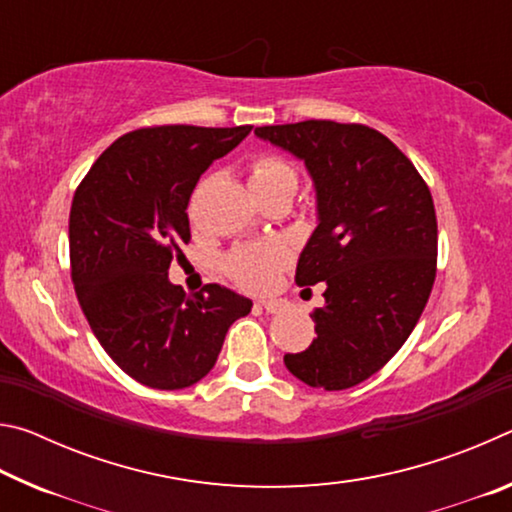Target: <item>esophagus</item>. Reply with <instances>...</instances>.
<instances>
[{
	"mask_svg": "<svg viewBox=\"0 0 512 512\" xmlns=\"http://www.w3.org/2000/svg\"><path fill=\"white\" fill-rule=\"evenodd\" d=\"M259 305H262L268 311V314H280V311L287 307L282 300H262Z\"/></svg>",
	"mask_w": 512,
	"mask_h": 512,
	"instance_id": "obj_1",
	"label": "esophagus"
}]
</instances>
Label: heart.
I'll return each instance as SVG.
<instances>
[{"label":"heart","mask_w":512,"mask_h":512,"mask_svg":"<svg viewBox=\"0 0 512 512\" xmlns=\"http://www.w3.org/2000/svg\"><path fill=\"white\" fill-rule=\"evenodd\" d=\"M250 187L257 198L291 194L298 187V171L277 153H257L248 164ZM289 262V250L280 241H259L232 248L223 259V271L248 291H264L273 284L280 268Z\"/></svg>","instance_id":"b5f03b06"}]
</instances>
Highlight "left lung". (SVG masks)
Returning <instances> with one entry per match:
<instances>
[{
    "instance_id": "obj_1",
    "label": "left lung",
    "mask_w": 512,
    "mask_h": 512,
    "mask_svg": "<svg viewBox=\"0 0 512 512\" xmlns=\"http://www.w3.org/2000/svg\"><path fill=\"white\" fill-rule=\"evenodd\" d=\"M255 133L305 160L318 196L296 282H325V307L311 311L316 339L284 363L309 386L352 388L391 361L427 307L438 262L431 192L370 126L307 119Z\"/></svg>"
}]
</instances>
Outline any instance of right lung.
Returning a JSON list of instances; mask_svg holds the SVG:
<instances>
[{
  "mask_svg": "<svg viewBox=\"0 0 512 512\" xmlns=\"http://www.w3.org/2000/svg\"><path fill=\"white\" fill-rule=\"evenodd\" d=\"M253 126L137 128L103 151L69 212V264L101 348L144 386L187 388L214 368L225 334L253 302L205 284L187 296L169 266L192 239L187 205L198 178Z\"/></svg>",
  "mask_w": 512,
  "mask_h": 512,
  "instance_id": "obj_1",
  "label": "right lung"
}]
</instances>
